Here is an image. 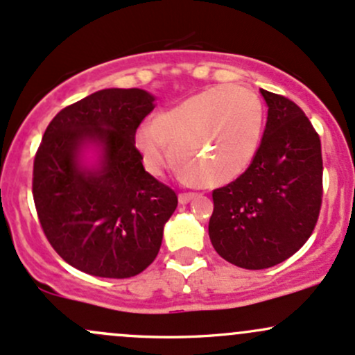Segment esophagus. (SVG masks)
Listing matches in <instances>:
<instances>
[{
	"label": "esophagus",
	"mask_w": 355,
	"mask_h": 355,
	"mask_svg": "<svg viewBox=\"0 0 355 355\" xmlns=\"http://www.w3.org/2000/svg\"><path fill=\"white\" fill-rule=\"evenodd\" d=\"M197 193L196 192H182L180 196H178V202L180 204H189L190 200L196 199Z\"/></svg>",
	"instance_id": "esophagus-1"
}]
</instances>
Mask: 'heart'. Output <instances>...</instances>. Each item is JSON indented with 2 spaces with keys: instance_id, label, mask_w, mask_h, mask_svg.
<instances>
[{
  "instance_id": "obj_1",
  "label": "heart",
  "mask_w": 355,
  "mask_h": 355,
  "mask_svg": "<svg viewBox=\"0 0 355 355\" xmlns=\"http://www.w3.org/2000/svg\"><path fill=\"white\" fill-rule=\"evenodd\" d=\"M262 130L263 105L255 92L216 85L156 114L151 125L137 129L136 148L153 173L170 162L171 150L189 180L216 187L248 168Z\"/></svg>"
}]
</instances>
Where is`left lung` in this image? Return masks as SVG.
Here are the masks:
<instances>
[{
	"label": "left lung",
	"instance_id": "obj_1",
	"mask_svg": "<svg viewBox=\"0 0 355 355\" xmlns=\"http://www.w3.org/2000/svg\"><path fill=\"white\" fill-rule=\"evenodd\" d=\"M268 114L253 162L212 190L209 238L233 266L250 270L284 262L311 236L323 197L322 143L304 112L260 89Z\"/></svg>",
	"mask_w": 355,
	"mask_h": 355
}]
</instances>
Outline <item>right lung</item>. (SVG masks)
<instances>
[{
  "label": "right lung",
  "mask_w": 355,
  "mask_h": 355,
  "mask_svg": "<svg viewBox=\"0 0 355 355\" xmlns=\"http://www.w3.org/2000/svg\"><path fill=\"white\" fill-rule=\"evenodd\" d=\"M139 88H109L51 121L33 159L32 193L44 234L64 262L96 277L125 279L156 259L177 193L143 166L136 130L155 109ZM88 142L98 168L80 166Z\"/></svg>",
  "instance_id": "add662e5"
}]
</instances>
